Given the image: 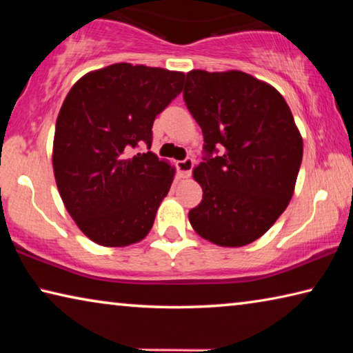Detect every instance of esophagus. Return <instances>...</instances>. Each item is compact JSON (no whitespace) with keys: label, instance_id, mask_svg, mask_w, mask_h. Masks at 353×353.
I'll list each match as a JSON object with an SVG mask.
<instances>
[{"label":"esophagus","instance_id":"34e87169","mask_svg":"<svg viewBox=\"0 0 353 353\" xmlns=\"http://www.w3.org/2000/svg\"><path fill=\"white\" fill-rule=\"evenodd\" d=\"M193 166H194L193 159H185V160H181V162H177V170L181 172V177L188 179L191 176V170H193Z\"/></svg>","mask_w":353,"mask_h":353}]
</instances>
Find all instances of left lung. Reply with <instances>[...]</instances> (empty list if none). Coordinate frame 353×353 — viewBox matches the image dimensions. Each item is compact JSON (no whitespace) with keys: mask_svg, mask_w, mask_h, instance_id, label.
I'll use <instances>...</instances> for the list:
<instances>
[{"mask_svg":"<svg viewBox=\"0 0 353 353\" xmlns=\"http://www.w3.org/2000/svg\"><path fill=\"white\" fill-rule=\"evenodd\" d=\"M183 99L207 152L193 170L202 201L190 210V224L218 246H246L288 207L302 163V135L282 94L244 71L191 70ZM216 147L223 152L212 158Z\"/></svg>","mask_w":353,"mask_h":353,"instance_id":"obj_1","label":"left lung"}]
</instances>
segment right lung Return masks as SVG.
<instances>
[{
	"label": "right lung",
	"mask_w": 353,
	"mask_h": 353,
	"mask_svg": "<svg viewBox=\"0 0 353 353\" xmlns=\"http://www.w3.org/2000/svg\"><path fill=\"white\" fill-rule=\"evenodd\" d=\"M185 74L113 63L77 81L57 115L52 170L63 205L82 234L105 248L145 238L176 168L151 148L155 117L182 92Z\"/></svg>",
	"instance_id": "right-lung-1"
}]
</instances>
